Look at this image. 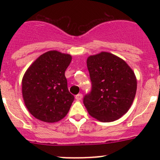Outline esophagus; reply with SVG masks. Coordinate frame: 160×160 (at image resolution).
<instances>
[{
    "mask_svg": "<svg viewBox=\"0 0 160 160\" xmlns=\"http://www.w3.org/2000/svg\"><path fill=\"white\" fill-rule=\"evenodd\" d=\"M75 98H76V100H77V101H81L82 98H83V95H82L81 93H79V94L76 95Z\"/></svg>",
    "mask_w": 160,
    "mask_h": 160,
    "instance_id": "esophagus-1",
    "label": "esophagus"
}]
</instances>
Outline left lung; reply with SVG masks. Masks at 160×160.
<instances>
[{
    "label": "left lung",
    "instance_id": "1",
    "mask_svg": "<svg viewBox=\"0 0 160 160\" xmlns=\"http://www.w3.org/2000/svg\"><path fill=\"white\" fill-rule=\"evenodd\" d=\"M87 65L92 82L91 92L83 98L88 113L101 122L118 120L135 99V72L125 60L108 52L90 56Z\"/></svg>",
    "mask_w": 160,
    "mask_h": 160
}]
</instances>
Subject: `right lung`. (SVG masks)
<instances>
[{
	"label": "right lung",
	"mask_w": 160,
	"mask_h": 160,
	"mask_svg": "<svg viewBox=\"0 0 160 160\" xmlns=\"http://www.w3.org/2000/svg\"><path fill=\"white\" fill-rule=\"evenodd\" d=\"M71 60V55L52 50L38 56L25 71L22 97L35 118L53 123L67 114L74 100L65 77Z\"/></svg>",
	"instance_id": "right-lung-1"
}]
</instances>
